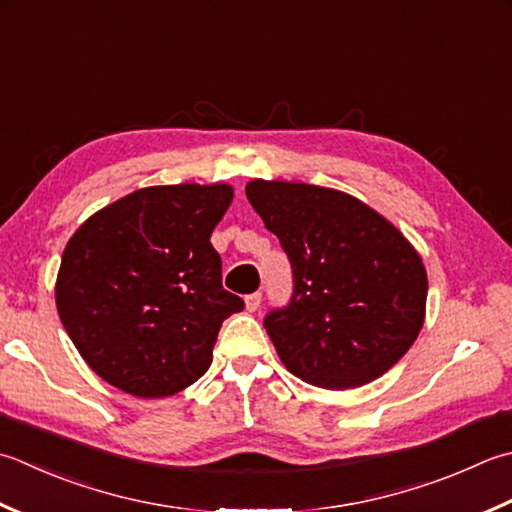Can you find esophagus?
<instances>
[{
    "mask_svg": "<svg viewBox=\"0 0 512 512\" xmlns=\"http://www.w3.org/2000/svg\"><path fill=\"white\" fill-rule=\"evenodd\" d=\"M244 304H246V310L248 313H255V310H259V306H262V293H250L244 297Z\"/></svg>",
    "mask_w": 512,
    "mask_h": 512,
    "instance_id": "esophagus-1",
    "label": "esophagus"
}]
</instances>
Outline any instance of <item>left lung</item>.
Returning a JSON list of instances; mask_svg holds the SVG:
<instances>
[{
	"label": "left lung",
	"instance_id": "1",
	"mask_svg": "<svg viewBox=\"0 0 512 512\" xmlns=\"http://www.w3.org/2000/svg\"><path fill=\"white\" fill-rule=\"evenodd\" d=\"M246 197L293 266V299L264 322L282 364L328 390L382 377L426 319L428 277L415 246L342 190L253 179Z\"/></svg>",
	"mask_w": 512,
	"mask_h": 512
}]
</instances>
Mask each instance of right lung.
<instances>
[{
	"mask_svg": "<svg viewBox=\"0 0 512 512\" xmlns=\"http://www.w3.org/2000/svg\"><path fill=\"white\" fill-rule=\"evenodd\" d=\"M230 202L228 184L139 188L68 239L57 313L104 382L159 399L206 373L222 322L244 310L222 288V259L210 244Z\"/></svg>",
	"mask_w": 512,
	"mask_h": 512,
	"instance_id": "add662e5",
	"label": "right lung"
}]
</instances>
